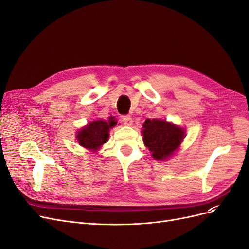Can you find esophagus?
I'll return each mask as SVG.
<instances>
[{
    "label": "esophagus",
    "instance_id": "34e87169",
    "mask_svg": "<svg viewBox=\"0 0 249 249\" xmlns=\"http://www.w3.org/2000/svg\"><path fill=\"white\" fill-rule=\"evenodd\" d=\"M123 123L124 124H126V125H132V124H133V118H132V116L131 115H124V116H123Z\"/></svg>",
    "mask_w": 249,
    "mask_h": 249
}]
</instances>
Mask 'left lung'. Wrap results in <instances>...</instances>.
<instances>
[{
  "label": "left lung",
  "instance_id": "8db88e82",
  "mask_svg": "<svg viewBox=\"0 0 249 249\" xmlns=\"http://www.w3.org/2000/svg\"><path fill=\"white\" fill-rule=\"evenodd\" d=\"M143 142L156 160H165L178 149L185 137L184 130L159 119H146L143 124Z\"/></svg>",
  "mask_w": 249,
  "mask_h": 249
}]
</instances>
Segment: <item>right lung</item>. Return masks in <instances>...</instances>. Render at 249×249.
<instances>
[{"label":"right lung","instance_id":"obj_1","mask_svg":"<svg viewBox=\"0 0 249 249\" xmlns=\"http://www.w3.org/2000/svg\"><path fill=\"white\" fill-rule=\"evenodd\" d=\"M117 123L113 117L109 118L108 122L104 120H95L88 124L85 127L78 132L77 138L80 145L88 149H99L101 145L106 143L109 138V130L112 126H115Z\"/></svg>","mask_w":249,"mask_h":249}]
</instances>
